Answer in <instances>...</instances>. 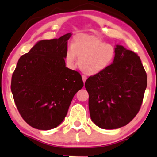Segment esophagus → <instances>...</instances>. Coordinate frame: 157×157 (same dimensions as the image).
Wrapping results in <instances>:
<instances>
[{
  "label": "esophagus",
  "instance_id": "1",
  "mask_svg": "<svg viewBox=\"0 0 157 157\" xmlns=\"http://www.w3.org/2000/svg\"><path fill=\"white\" fill-rule=\"evenodd\" d=\"M82 79H83V83H85V82H86V76H82Z\"/></svg>",
  "mask_w": 157,
  "mask_h": 157
}]
</instances>
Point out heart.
<instances>
[{
  "label": "heart",
  "mask_w": 157,
  "mask_h": 157,
  "mask_svg": "<svg viewBox=\"0 0 157 157\" xmlns=\"http://www.w3.org/2000/svg\"><path fill=\"white\" fill-rule=\"evenodd\" d=\"M77 56L80 69L86 75L93 76L105 71L113 62L115 49L102 39L89 35H80L74 39L72 47L66 50L65 61L71 67Z\"/></svg>",
  "instance_id": "obj_1"
}]
</instances>
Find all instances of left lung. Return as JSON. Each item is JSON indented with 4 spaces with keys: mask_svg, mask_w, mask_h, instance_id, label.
I'll list each match as a JSON object with an SVG mask.
<instances>
[{
    "mask_svg": "<svg viewBox=\"0 0 157 157\" xmlns=\"http://www.w3.org/2000/svg\"><path fill=\"white\" fill-rule=\"evenodd\" d=\"M115 49L112 64L85 83L90 118L102 129L128 124L140 110L147 84L138 55L122 45H117Z\"/></svg>",
    "mask_w": 157,
    "mask_h": 157,
    "instance_id": "8db88e82",
    "label": "left lung"
}]
</instances>
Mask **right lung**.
Returning a JSON list of instances; mask_svg holds the SVG:
<instances>
[{"label":"right lung","mask_w":157,"mask_h":157,"mask_svg":"<svg viewBox=\"0 0 157 157\" xmlns=\"http://www.w3.org/2000/svg\"><path fill=\"white\" fill-rule=\"evenodd\" d=\"M39 41L19 59L11 92L24 121L39 130L58 127L67 115L73 97L83 86L81 75L65 66L67 40Z\"/></svg>","instance_id":"add662e5"}]
</instances>
